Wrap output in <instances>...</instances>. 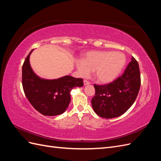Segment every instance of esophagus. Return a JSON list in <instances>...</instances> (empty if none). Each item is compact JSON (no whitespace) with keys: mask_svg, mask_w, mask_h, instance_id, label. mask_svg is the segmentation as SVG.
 <instances>
[{"mask_svg":"<svg viewBox=\"0 0 161 161\" xmlns=\"http://www.w3.org/2000/svg\"><path fill=\"white\" fill-rule=\"evenodd\" d=\"M83 82H84V85H89L90 84V82L88 81V80H85L83 81Z\"/></svg>","mask_w":161,"mask_h":161,"instance_id":"esophagus-1","label":"esophagus"}]
</instances>
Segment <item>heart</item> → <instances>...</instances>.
Segmentation results:
<instances>
[{
    "label": "heart",
    "mask_w": 161,
    "mask_h": 161,
    "mask_svg": "<svg viewBox=\"0 0 161 161\" xmlns=\"http://www.w3.org/2000/svg\"><path fill=\"white\" fill-rule=\"evenodd\" d=\"M125 56L118 52L91 51L87 52L76 66L82 77H88L94 71L96 80L107 84L114 81L125 64Z\"/></svg>",
    "instance_id": "obj_1"
}]
</instances>
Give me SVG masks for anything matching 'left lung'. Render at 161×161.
<instances>
[{"label": "left lung", "instance_id": "obj_1", "mask_svg": "<svg viewBox=\"0 0 161 161\" xmlns=\"http://www.w3.org/2000/svg\"><path fill=\"white\" fill-rule=\"evenodd\" d=\"M140 85L139 65L132 57L123 75L118 79L107 85H94L92 109L99 116L106 119L121 115L134 103Z\"/></svg>", "mask_w": 161, "mask_h": 161}]
</instances>
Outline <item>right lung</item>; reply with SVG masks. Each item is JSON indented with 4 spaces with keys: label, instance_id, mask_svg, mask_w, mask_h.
Instances as JSON below:
<instances>
[{
    "label": "right lung",
    "instance_id": "obj_1",
    "mask_svg": "<svg viewBox=\"0 0 161 161\" xmlns=\"http://www.w3.org/2000/svg\"><path fill=\"white\" fill-rule=\"evenodd\" d=\"M27 56L22 66V85L30 103L43 115H60L70 102V91L76 86H83L82 79L65 76L58 79H41L33 72Z\"/></svg>",
    "mask_w": 161,
    "mask_h": 161
}]
</instances>
